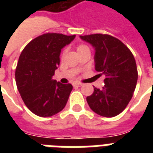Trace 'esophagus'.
Masks as SVG:
<instances>
[{"mask_svg":"<svg viewBox=\"0 0 153 153\" xmlns=\"http://www.w3.org/2000/svg\"><path fill=\"white\" fill-rule=\"evenodd\" d=\"M82 86V83H80V82H73V86L74 87H80Z\"/></svg>","mask_w":153,"mask_h":153,"instance_id":"obj_1","label":"esophagus"}]
</instances>
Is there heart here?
Segmentation results:
<instances>
[{
	"instance_id": "obj_1",
	"label": "heart",
	"mask_w": 153,
	"mask_h": 153,
	"mask_svg": "<svg viewBox=\"0 0 153 153\" xmlns=\"http://www.w3.org/2000/svg\"><path fill=\"white\" fill-rule=\"evenodd\" d=\"M88 48V47L86 46V45H84V44H79V45H78L77 46V51L78 52H79V51H82V50H84V49H86ZM65 54V51L62 52V55H64Z\"/></svg>"
}]
</instances>
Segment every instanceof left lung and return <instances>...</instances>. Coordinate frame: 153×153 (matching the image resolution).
<instances>
[{"label": "left lung", "instance_id": "1", "mask_svg": "<svg viewBox=\"0 0 153 153\" xmlns=\"http://www.w3.org/2000/svg\"><path fill=\"white\" fill-rule=\"evenodd\" d=\"M79 37L94 48L95 70L105 77L102 89L94 86V93L86 98L89 106L100 116H117L127 106L135 91L138 78L135 59L122 42L111 36Z\"/></svg>", "mask_w": 153, "mask_h": 153}]
</instances>
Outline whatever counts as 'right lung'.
Wrapping results in <instances>:
<instances>
[{
  "mask_svg": "<svg viewBox=\"0 0 153 153\" xmlns=\"http://www.w3.org/2000/svg\"><path fill=\"white\" fill-rule=\"evenodd\" d=\"M75 35L46 33L30 42L23 50L16 69V82L26 106L42 117L63 109L73 86L53 79L60 63V54Z\"/></svg>",
  "mask_w": 153,
  "mask_h": 153,
  "instance_id": "add662e5",
  "label": "right lung"
}]
</instances>
